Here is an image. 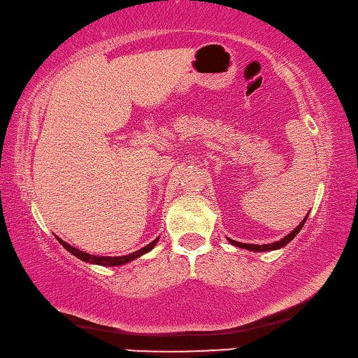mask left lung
<instances>
[{"instance_id":"obj_1","label":"left lung","mask_w":358,"mask_h":358,"mask_svg":"<svg viewBox=\"0 0 358 358\" xmlns=\"http://www.w3.org/2000/svg\"><path fill=\"white\" fill-rule=\"evenodd\" d=\"M306 218H308V217H306ZM304 223H306V220H303V223H299V224L296 226V228H294V229L290 232V234L283 237V239H280L279 242L264 243V245H255V243H242V242H236V241L229 239V237H228V241L232 243V245H236V247H239V248H245V250H250V252H271V250H277V248L285 247L288 242L293 241L294 237H296L298 232L301 231V228L304 226Z\"/></svg>"}]
</instances>
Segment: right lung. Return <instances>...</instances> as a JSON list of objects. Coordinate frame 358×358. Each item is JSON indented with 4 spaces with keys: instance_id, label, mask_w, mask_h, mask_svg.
Wrapping results in <instances>:
<instances>
[{
    "instance_id": "1",
    "label": "right lung",
    "mask_w": 358,
    "mask_h": 358,
    "mask_svg": "<svg viewBox=\"0 0 358 358\" xmlns=\"http://www.w3.org/2000/svg\"><path fill=\"white\" fill-rule=\"evenodd\" d=\"M55 239L59 241V242L62 243V245H64L65 250H68V252H70L71 255H75L76 258L83 259L84 263L100 264V266H122V264H126V263H130V261L135 259V258L141 257V255H145V253H148L150 250H152V247H155L156 243H157L159 237H157V239L152 241L151 243H148V245H146V247L140 248V250L134 252V253H130V255H126V257H95V255H89V253H86V252H81V250H78V248L71 247L70 243L64 242V241L60 239V237H57V236H55Z\"/></svg>"
}]
</instances>
